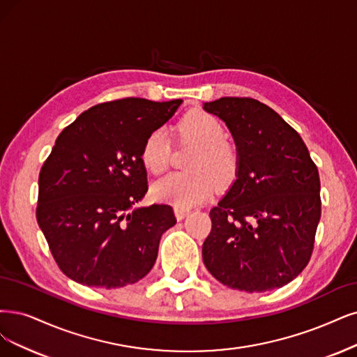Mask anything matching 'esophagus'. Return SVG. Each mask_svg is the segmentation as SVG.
<instances>
[{
    "label": "esophagus",
    "mask_w": 357,
    "mask_h": 357,
    "mask_svg": "<svg viewBox=\"0 0 357 357\" xmlns=\"http://www.w3.org/2000/svg\"><path fill=\"white\" fill-rule=\"evenodd\" d=\"M190 213V208H182V207H175V216L178 220H182L187 215Z\"/></svg>",
    "instance_id": "34e87169"
}]
</instances>
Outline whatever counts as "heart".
<instances>
[{"label":"heart","mask_w":357,"mask_h":357,"mask_svg":"<svg viewBox=\"0 0 357 357\" xmlns=\"http://www.w3.org/2000/svg\"><path fill=\"white\" fill-rule=\"evenodd\" d=\"M183 138L199 145L188 167L192 172H175L154 182L153 197L158 202L188 208L203 203L216 185L229 183L238 169V155L225 138L219 119L203 110H192L179 123ZM142 163L158 175L167 167L170 139L165 129H155L145 138L141 150Z\"/></svg>","instance_id":"1"}]
</instances>
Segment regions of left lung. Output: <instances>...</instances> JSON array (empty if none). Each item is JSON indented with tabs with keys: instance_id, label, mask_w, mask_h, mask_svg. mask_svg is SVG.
<instances>
[{
	"instance_id": "8db88e82",
	"label": "left lung",
	"mask_w": 357,
	"mask_h": 357,
	"mask_svg": "<svg viewBox=\"0 0 357 357\" xmlns=\"http://www.w3.org/2000/svg\"><path fill=\"white\" fill-rule=\"evenodd\" d=\"M203 109L227 123L238 155L235 181L210 210L204 265L240 291L281 288L313 252L321 219L318 167L301 137L266 104L222 97Z\"/></svg>"
}]
</instances>
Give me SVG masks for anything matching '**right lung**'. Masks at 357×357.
I'll return each instance as SVG.
<instances>
[{
    "mask_svg": "<svg viewBox=\"0 0 357 357\" xmlns=\"http://www.w3.org/2000/svg\"><path fill=\"white\" fill-rule=\"evenodd\" d=\"M182 100L97 104L56 139L39 172L36 220L70 280L105 289L138 282L176 223L167 204L134 207L149 190L141 150Z\"/></svg>",
    "mask_w": 357,
    "mask_h": 357,
    "instance_id": "1",
    "label": "right lung"
}]
</instances>
